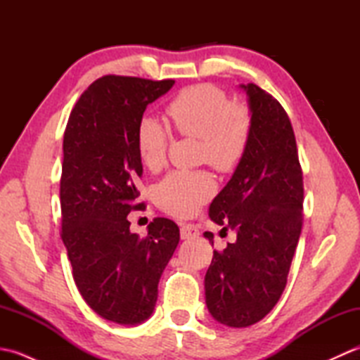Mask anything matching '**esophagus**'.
I'll use <instances>...</instances> for the list:
<instances>
[{
    "label": "esophagus",
    "instance_id": "1",
    "mask_svg": "<svg viewBox=\"0 0 360 360\" xmlns=\"http://www.w3.org/2000/svg\"><path fill=\"white\" fill-rule=\"evenodd\" d=\"M200 235V231H198V227L193 224H182L181 226V238L182 240H192L196 238V236Z\"/></svg>",
    "mask_w": 360,
    "mask_h": 360
}]
</instances>
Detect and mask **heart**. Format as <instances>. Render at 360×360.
<instances>
[{
	"instance_id": "1",
	"label": "heart",
	"mask_w": 360,
	"mask_h": 360,
	"mask_svg": "<svg viewBox=\"0 0 360 360\" xmlns=\"http://www.w3.org/2000/svg\"><path fill=\"white\" fill-rule=\"evenodd\" d=\"M176 131L201 141L200 159L218 172L229 173L246 155L252 119L246 106L231 103L229 96L210 83L193 85L167 105ZM170 133L153 116H143L136 129L137 153L151 172L165 164ZM215 179L209 172L174 170L155 187V200L162 210L176 217H190L215 193Z\"/></svg>"
}]
</instances>
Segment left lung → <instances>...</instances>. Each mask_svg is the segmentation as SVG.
<instances>
[{"label": "left lung", "instance_id": "1", "mask_svg": "<svg viewBox=\"0 0 360 360\" xmlns=\"http://www.w3.org/2000/svg\"><path fill=\"white\" fill-rule=\"evenodd\" d=\"M246 91L250 139L231 181L215 196L209 217L236 233L213 250L205 274V304L218 323L259 322L285 290L302 232L303 176L292 125L283 106L254 83ZM213 246V233L205 232Z\"/></svg>", "mask_w": 360, "mask_h": 360}]
</instances>
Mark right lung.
<instances>
[{
  "mask_svg": "<svg viewBox=\"0 0 360 360\" xmlns=\"http://www.w3.org/2000/svg\"><path fill=\"white\" fill-rule=\"evenodd\" d=\"M173 85L105 75L80 96L65 129L62 240L83 300L112 323L139 325L153 314L160 275L179 243L172 219L155 218L141 238L127 218L142 207L137 124Z\"/></svg>",
  "mask_w": 360,
  "mask_h": 360,
  "instance_id": "obj_1",
  "label": "right lung"
}]
</instances>
